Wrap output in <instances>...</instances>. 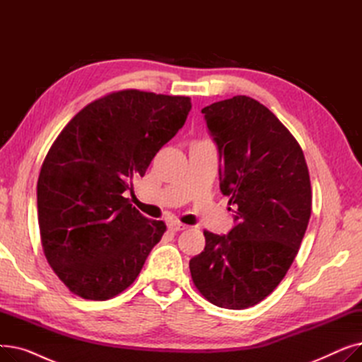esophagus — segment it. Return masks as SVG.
<instances>
[{
  "label": "esophagus",
  "instance_id": "34e87169",
  "mask_svg": "<svg viewBox=\"0 0 362 362\" xmlns=\"http://www.w3.org/2000/svg\"><path fill=\"white\" fill-rule=\"evenodd\" d=\"M168 229L173 230V232H179V230L187 229V226L183 224V223H180V221H171V223L168 224Z\"/></svg>",
  "mask_w": 362,
  "mask_h": 362
}]
</instances>
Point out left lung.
<instances>
[{
    "mask_svg": "<svg viewBox=\"0 0 362 362\" xmlns=\"http://www.w3.org/2000/svg\"><path fill=\"white\" fill-rule=\"evenodd\" d=\"M202 112L238 223L229 235L204 230L205 248L189 269L208 302L245 310L279 286L299 251L311 217L310 171L292 133L257 100L236 95Z\"/></svg>",
    "mask_w": 362,
    "mask_h": 362,
    "instance_id": "8db88e82",
    "label": "left lung"
}]
</instances>
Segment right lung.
Listing matches in <instances>:
<instances>
[{
	"label": "right lung",
	"mask_w": 362,
	"mask_h": 362,
	"mask_svg": "<svg viewBox=\"0 0 362 362\" xmlns=\"http://www.w3.org/2000/svg\"><path fill=\"white\" fill-rule=\"evenodd\" d=\"M191 107L189 97L111 92L83 107L51 145L36 186L37 223L45 258L71 293L107 300L139 276L167 227L123 194Z\"/></svg>",
	"instance_id": "right-lung-1"
}]
</instances>
